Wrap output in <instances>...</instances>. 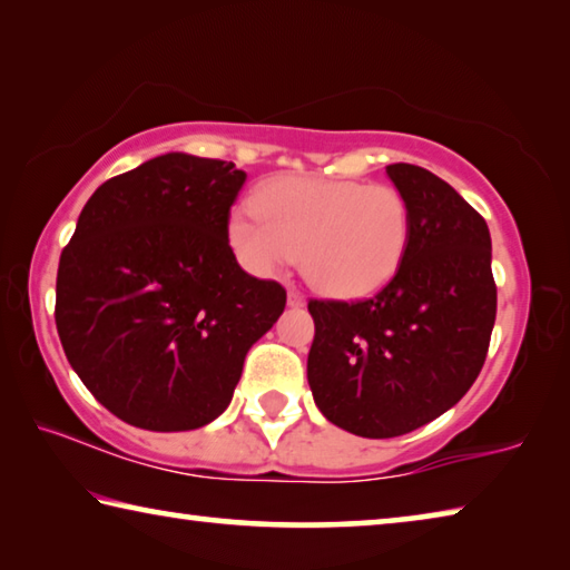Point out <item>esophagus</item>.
Wrapping results in <instances>:
<instances>
[{
	"label": "esophagus",
	"mask_w": 570,
	"mask_h": 570,
	"mask_svg": "<svg viewBox=\"0 0 570 570\" xmlns=\"http://www.w3.org/2000/svg\"><path fill=\"white\" fill-rule=\"evenodd\" d=\"M306 304V296L298 292L296 286L288 288V306H304Z\"/></svg>",
	"instance_id": "34e87169"
}]
</instances>
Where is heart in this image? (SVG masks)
I'll use <instances>...</instances> for the list:
<instances>
[{
	"mask_svg": "<svg viewBox=\"0 0 570 570\" xmlns=\"http://www.w3.org/2000/svg\"><path fill=\"white\" fill-rule=\"evenodd\" d=\"M236 208L228 240L240 264L272 274L298 256L312 286L330 296L377 292L397 272L410 238L402 193L384 183L282 178Z\"/></svg>",
	"mask_w": 570,
	"mask_h": 570,
	"instance_id": "b5f03b06",
	"label": "heart"
}]
</instances>
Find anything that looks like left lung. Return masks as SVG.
Listing matches in <instances>:
<instances>
[{
  "instance_id": "8db88e82",
  "label": "left lung",
  "mask_w": 570,
  "mask_h": 570,
  "mask_svg": "<svg viewBox=\"0 0 570 570\" xmlns=\"http://www.w3.org/2000/svg\"><path fill=\"white\" fill-rule=\"evenodd\" d=\"M410 210L390 284L360 302L308 298L316 407L360 438H397L462 400L485 364L498 288L485 218L435 173L387 166Z\"/></svg>"
}]
</instances>
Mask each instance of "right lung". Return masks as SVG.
I'll use <instances>...</instances> for the list:
<instances>
[{
    "mask_svg": "<svg viewBox=\"0 0 570 570\" xmlns=\"http://www.w3.org/2000/svg\"><path fill=\"white\" fill-rule=\"evenodd\" d=\"M246 173L186 153L158 156L92 193L57 268L67 362L132 428H204L228 407L250 344L286 288L238 266L230 206Z\"/></svg>",
    "mask_w": 570,
    "mask_h": 570,
    "instance_id": "right-lung-1",
    "label": "right lung"
}]
</instances>
